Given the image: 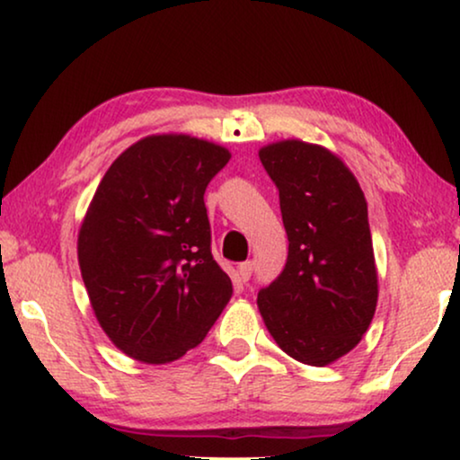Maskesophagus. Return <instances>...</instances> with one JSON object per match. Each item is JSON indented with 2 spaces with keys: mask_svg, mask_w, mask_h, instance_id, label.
I'll return each instance as SVG.
<instances>
[{
  "mask_svg": "<svg viewBox=\"0 0 460 460\" xmlns=\"http://www.w3.org/2000/svg\"><path fill=\"white\" fill-rule=\"evenodd\" d=\"M253 268H255L253 261H243L241 266H238V274H241V279L249 280L251 274H253Z\"/></svg>",
  "mask_w": 460,
  "mask_h": 460,
  "instance_id": "esophagus-1",
  "label": "esophagus"
}]
</instances>
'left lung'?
I'll list each match as a JSON object with an SVG mask.
<instances>
[{"mask_svg": "<svg viewBox=\"0 0 460 460\" xmlns=\"http://www.w3.org/2000/svg\"><path fill=\"white\" fill-rule=\"evenodd\" d=\"M260 161L279 188L288 255L257 305L285 354L326 367L360 343L375 316L367 199L343 161L318 144H268Z\"/></svg>", "mask_w": 460, "mask_h": 460, "instance_id": "left-lung-1", "label": "left lung"}]
</instances>
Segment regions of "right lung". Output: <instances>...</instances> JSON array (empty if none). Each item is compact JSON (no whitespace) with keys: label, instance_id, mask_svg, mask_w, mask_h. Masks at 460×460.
<instances>
[{"label":"right lung","instance_id":"right-lung-1","mask_svg":"<svg viewBox=\"0 0 460 460\" xmlns=\"http://www.w3.org/2000/svg\"><path fill=\"white\" fill-rule=\"evenodd\" d=\"M228 161L213 142L148 136L119 155L96 188L79 230V268L100 326L129 358L178 360L230 301L203 199Z\"/></svg>","mask_w":460,"mask_h":460}]
</instances>
